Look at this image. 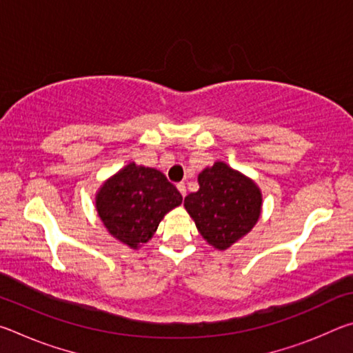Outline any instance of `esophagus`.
Instances as JSON below:
<instances>
[{
	"mask_svg": "<svg viewBox=\"0 0 353 353\" xmlns=\"http://www.w3.org/2000/svg\"><path fill=\"white\" fill-rule=\"evenodd\" d=\"M177 190L181 191V194L185 198V194H187V187H185V183L183 182H181V183H177Z\"/></svg>",
	"mask_w": 353,
	"mask_h": 353,
	"instance_id": "obj_1",
	"label": "esophagus"
}]
</instances>
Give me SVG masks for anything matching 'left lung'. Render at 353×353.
Returning <instances> with one entry per match:
<instances>
[{"mask_svg": "<svg viewBox=\"0 0 353 353\" xmlns=\"http://www.w3.org/2000/svg\"><path fill=\"white\" fill-rule=\"evenodd\" d=\"M198 182L199 190L190 193L183 205L208 244L216 249L230 248L259 221L260 190L223 162L202 171Z\"/></svg>", "mask_w": 353, "mask_h": 353, "instance_id": "obj_1", "label": "left lung"}]
</instances>
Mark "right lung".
<instances>
[{"label": "right lung", "instance_id": "add662e5", "mask_svg": "<svg viewBox=\"0 0 353 353\" xmlns=\"http://www.w3.org/2000/svg\"><path fill=\"white\" fill-rule=\"evenodd\" d=\"M181 204L182 194L163 172L135 163L118 171L97 196L107 230L132 249L151 240L165 214Z\"/></svg>", "mask_w": 353, "mask_h": 353}]
</instances>
